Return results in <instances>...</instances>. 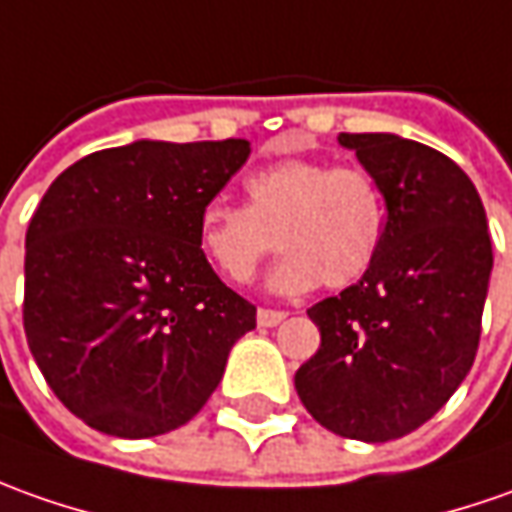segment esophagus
I'll list each match as a JSON object with an SVG mask.
<instances>
[{"label": "esophagus", "mask_w": 512, "mask_h": 512, "mask_svg": "<svg viewBox=\"0 0 512 512\" xmlns=\"http://www.w3.org/2000/svg\"><path fill=\"white\" fill-rule=\"evenodd\" d=\"M284 318H287V312L284 310H267V307H262V310L256 312L259 327H276V324H281Z\"/></svg>", "instance_id": "1"}]
</instances>
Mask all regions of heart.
I'll return each mask as SVG.
<instances>
[{
    "mask_svg": "<svg viewBox=\"0 0 512 512\" xmlns=\"http://www.w3.org/2000/svg\"><path fill=\"white\" fill-rule=\"evenodd\" d=\"M248 205L208 202L200 248L231 281H248L270 250L284 259L270 273L279 293H304L318 281L344 290L375 264L386 233V197L363 166L290 157L245 177Z\"/></svg>",
    "mask_w": 512,
    "mask_h": 512,
    "instance_id": "obj_1",
    "label": "heart"
}]
</instances>
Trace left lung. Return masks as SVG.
Listing matches in <instances>:
<instances>
[{"mask_svg":"<svg viewBox=\"0 0 512 512\" xmlns=\"http://www.w3.org/2000/svg\"><path fill=\"white\" fill-rule=\"evenodd\" d=\"M386 197V233L369 273L307 310L321 346L296 372L304 408L346 440L406 437L471 372L488 296V216L468 174L431 146L349 135Z\"/></svg>","mask_w":512,"mask_h":512,"instance_id":"8db88e82","label":"left lung"}]
</instances>
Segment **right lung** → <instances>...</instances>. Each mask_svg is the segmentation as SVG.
Returning a JSON list of instances; mask_svg holds the SVG:
<instances>
[{
	"label": "right lung",
	"instance_id": "1",
	"mask_svg": "<svg viewBox=\"0 0 512 512\" xmlns=\"http://www.w3.org/2000/svg\"><path fill=\"white\" fill-rule=\"evenodd\" d=\"M248 140H137L61 171L24 239V335L89 428L143 440L185 425L222 380L256 307L200 248L202 208Z\"/></svg>",
	"mask_w": 512,
	"mask_h": 512
}]
</instances>
